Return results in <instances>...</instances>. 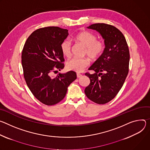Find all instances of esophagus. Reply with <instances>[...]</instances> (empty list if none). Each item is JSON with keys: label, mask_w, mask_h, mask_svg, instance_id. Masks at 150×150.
<instances>
[{"label": "esophagus", "mask_w": 150, "mask_h": 150, "mask_svg": "<svg viewBox=\"0 0 150 150\" xmlns=\"http://www.w3.org/2000/svg\"><path fill=\"white\" fill-rule=\"evenodd\" d=\"M81 76H82V74H80V73H77V77H78V78H79V77H81Z\"/></svg>", "instance_id": "obj_1"}]
</instances>
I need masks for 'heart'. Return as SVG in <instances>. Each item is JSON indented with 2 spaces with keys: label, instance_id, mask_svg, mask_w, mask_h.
<instances>
[{
  "label": "heart",
  "instance_id": "1",
  "mask_svg": "<svg viewBox=\"0 0 150 150\" xmlns=\"http://www.w3.org/2000/svg\"><path fill=\"white\" fill-rule=\"evenodd\" d=\"M74 40L85 47L84 54L92 60L97 59L104 50V43L101 40H97L96 36L89 31L79 33L73 38ZM62 54L67 58L71 56V43L69 40H64L61 45ZM89 64L87 58L74 57L66 62V67L69 70L77 72L83 71Z\"/></svg>",
  "mask_w": 150,
  "mask_h": 150
}]
</instances>
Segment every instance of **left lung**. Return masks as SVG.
Returning <instances> with one entry per match:
<instances>
[{
	"label": "left lung",
	"mask_w": 150,
	"mask_h": 150,
	"mask_svg": "<svg viewBox=\"0 0 150 150\" xmlns=\"http://www.w3.org/2000/svg\"><path fill=\"white\" fill-rule=\"evenodd\" d=\"M88 28L98 31L104 39L103 54L91 65L85 75L90 79L85 88L86 96L95 103L104 104L116 96L123 86L129 72L130 54L123 33L113 25L93 24Z\"/></svg>",
	"instance_id": "obj_1"
}]
</instances>
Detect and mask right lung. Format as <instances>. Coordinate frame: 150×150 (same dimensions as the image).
<instances>
[{
	"label": "right lung",
	"instance_id": "1",
	"mask_svg": "<svg viewBox=\"0 0 150 150\" xmlns=\"http://www.w3.org/2000/svg\"><path fill=\"white\" fill-rule=\"evenodd\" d=\"M68 35V30L58 27L40 28L31 33L23 49L21 63L26 83L33 95L46 105L62 101L77 78L73 71L52 76L64 67L61 45Z\"/></svg>",
	"mask_w": 150,
	"mask_h": 150
}]
</instances>
